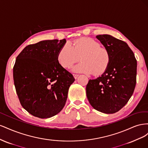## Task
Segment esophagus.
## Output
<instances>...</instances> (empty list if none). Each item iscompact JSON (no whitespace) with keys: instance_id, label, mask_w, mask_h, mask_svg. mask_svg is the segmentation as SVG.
<instances>
[{"instance_id":"esophagus-1","label":"esophagus","mask_w":148,"mask_h":148,"mask_svg":"<svg viewBox=\"0 0 148 148\" xmlns=\"http://www.w3.org/2000/svg\"><path fill=\"white\" fill-rule=\"evenodd\" d=\"M73 77H74V78H75V79H77V78H78V76H79V75H78V74H73Z\"/></svg>"}]
</instances>
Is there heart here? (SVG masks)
Masks as SVG:
<instances>
[{"instance_id": "b5f03b06", "label": "heart", "mask_w": 148, "mask_h": 148, "mask_svg": "<svg viewBox=\"0 0 148 148\" xmlns=\"http://www.w3.org/2000/svg\"><path fill=\"white\" fill-rule=\"evenodd\" d=\"M81 57V63L75 65L76 72L95 75L104 73L109 64V53L101 44L90 38H82L74 41L71 46L66 43L62 46L57 54L59 63L65 69H69Z\"/></svg>"}]
</instances>
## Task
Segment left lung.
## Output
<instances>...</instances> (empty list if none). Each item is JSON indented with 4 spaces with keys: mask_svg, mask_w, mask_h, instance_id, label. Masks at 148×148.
I'll return each mask as SVG.
<instances>
[{
    "mask_svg": "<svg viewBox=\"0 0 148 148\" xmlns=\"http://www.w3.org/2000/svg\"><path fill=\"white\" fill-rule=\"evenodd\" d=\"M110 56L101 77L89 79L86 96L94 109L105 114L117 112L127 104L136 83L137 61L128 44L109 34L97 35Z\"/></svg>",
    "mask_w": 148,
    "mask_h": 148,
    "instance_id": "obj_1",
    "label": "left lung"
}]
</instances>
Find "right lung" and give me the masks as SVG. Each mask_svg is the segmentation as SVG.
I'll list each match as a JSON object with an SVG mask.
<instances>
[{"label":"right lung","instance_id":"1","mask_svg":"<svg viewBox=\"0 0 148 148\" xmlns=\"http://www.w3.org/2000/svg\"><path fill=\"white\" fill-rule=\"evenodd\" d=\"M65 39L29 44L17 56L13 80L22 107L34 117L47 119L64 108L75 78L57 60Z\"/></svg>","mask_w":148,"mask_h":148}]
</instances>
